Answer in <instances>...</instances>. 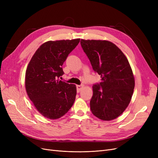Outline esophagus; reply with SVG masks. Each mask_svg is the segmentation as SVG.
Returning a JSON list of instances; mask_svg holds the SVG:
<instances>
[{
  "label": "esophagus",
  "mask_w": 158,
  "mask_h": 158,
  "mask_svg": "<svg viewBox=\"0 0 158 158\" xmlns=\"http://www.w3.org/2000/svg\"><path fill=\"white\" fill-rule=\"evenodd\" d=\"M83 88V85H76V89H77V92H80V90Z\"/></svg>",
  "instance_id": "34e87169"
}]
</instances>
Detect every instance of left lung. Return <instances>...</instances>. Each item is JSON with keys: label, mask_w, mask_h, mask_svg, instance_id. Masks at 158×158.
Returning <instances> with one entry per match:
<instances>
[{"label": "left lung", "mask_w": 158, "mask_h": 158, "mask_svg": "<svg viewBox=\"0 0 158 158\" xmlns=\"http://www.w3.org/2000/svg\"><path fill=\"white\" fill-rule=\"evenodd\" d=\"M80 44L93 70L102 81L93 85L90 109L95 117L111 121L124 112L135 88V78L125 55L113 43L81 40Z\"/></svg>", "instance_id": "obj_1"}]
</instances>
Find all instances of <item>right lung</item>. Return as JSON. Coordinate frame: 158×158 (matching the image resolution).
<instances>
[{
  "label": "right lung",
  "instance_id": "right-lung-1",
  "mask_svg": "<svg viewBox=\"0 0 158 158\" xmlns=\"http://www.w3.org/2000/svg\"><path fill=\"white\" fill-rule=\"evenodd\" d=\"M80 39L49 41L33 55L26 72L25 85L28 97L43 116L50 119L63 117L75 101L76 87L59 80L62 68Z\"/></svg>",
  "mask_w": 158,
  "mask_h": 158
}]
</instances>
